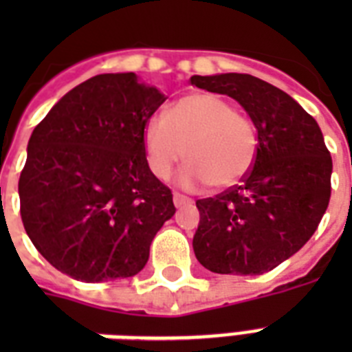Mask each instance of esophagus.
<instances>
[{
  "mask_svg": "<svg viewBox=\"0 0 352 352\" xmlns=\"http://www.w3.org/2000/svg\"><path fill=\"white\" fill-rule=\"evenodd\" d=\"M173 203H175L177 208H181V206L192 204V199L188 197V195H182V193L175 192V193H173Z\"/></svg>",
  "mask_w": 352,
  "mask_h": 352,
  "instance_id": "1",
  "label": "esophagus"
}]
</instances>
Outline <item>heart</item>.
<instances>
[{"mask_svg":"<svg viewBox=\"0 0 352 352\" xmlns=\"http://www.w3.org/2000/svg\"><path fill=\"white\" fill-rule=\"evenodd\" d=\"M149 170L168 179L184 157L186 182L204 181L208 188H230L250 173L259 138L256 124L235 111L230 102L212 93L188 95L166 109L164 117L144 126Z\"/></svg>","mask_w":352,"mask_h":352,"instance_id":"obj_1","label":"heart"}]
</instances>
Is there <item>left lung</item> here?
Wrapping results in <instances>:
<instances>
[{"label":"left lung","instance_id":"8db88e82","mask_svg":"<svg viewBox=\"0 0 352 352\" xmlns=\"http://www.w3.org/2000/svg\"><path fill=\"white\" fill-rule=\"evenodd\" d=\"M190 82L239 102L259 138L250 173L195 203L201 219L193 252L215 274L259 276L289 259L316 232L331 199L333 159L318 122L272 84L237 73L192 76Z\"/></svg>","mask_w":352,"mask_h":352}]
</instances>
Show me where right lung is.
Here are the masks:
<instances>
[{
    "mask_svg": "<svg viewBox=\"0 0 352 352\" xmlns=\"http://www.w3.org/2000/svg\"><path fill=\"white\" fill-rule=\"evenodd\" d=\"M164 95L135 73L98 74L34 127L19 175V214L36 250L85 283L131 278L175 214L151 173L144 126Z\"/></svg>",
    "mask_w": 352,
    "mask_h": 352,
    "instance_id": "1",
    "label": "right lung"
}]
</instances>
